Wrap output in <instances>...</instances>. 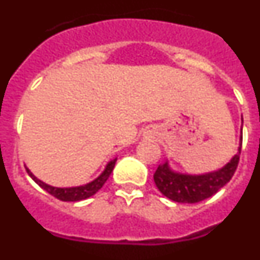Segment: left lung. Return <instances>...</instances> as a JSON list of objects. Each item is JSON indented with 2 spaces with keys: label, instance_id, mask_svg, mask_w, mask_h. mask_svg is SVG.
Wrapping results in <instances>:
<instances>
[{
  "label": "left lung",
  "instance_id": "1",
  "mask_svg": "<svg viewBox=\"0 0 260 260\" xmlns=\"http://www.w3.org/2000/svg\"><path fill=\"white\" fill-rule=\"evenodd\" d=\"M241 147H242V137H241L238 152L232 157L228 164L219 171L199 174V176L182 174L172 171L168 161H165L164 164L158 165L156 169L153 181L160 192L171 201L178 203H198L215 195L222 186L232 180L240 161Z\"/></svg>",
  "mask_w": 260,
  "mask_h": 260
}]
</instances>
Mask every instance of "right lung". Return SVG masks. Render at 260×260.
<instances>
[{
  "label": "right lung",
  "instance_id": "obj_1",
  "mask_svg": "<svg viewBox=\"0 0 260 260\" xmlns=\"http://www.w3.org/2000/svg\"><path fill=\"white\" fill-rule=\"evenodd\" d=\"M116 161H117V158H113L112 161L108 162L104 172H103V173L100 174L96 180H93L92 182H89L83 186H77V187H54V186L47 185V183H44L43 181L39 180V178H36V177L28 171V168H26V169H27V173L29 174V177H31L32 180L35 181L40 187H43L45 191H48L50 195H53L54 198L63 202H78V201H83V199L89 198V197H92V195H95L99 190L102 189L103 185L107 182L110 173H112V171H113Z\"/></svg>",
  "mask_w": 260,
  "mask_h": 260
}]
</instances>
